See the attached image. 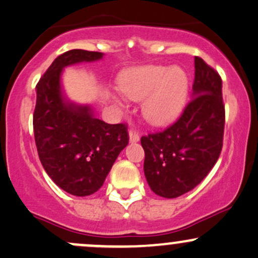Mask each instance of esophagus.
Wrapping results in <instances>:
<instances>
[{
  "label": "esophagus",
  "instance_id": "obj_1",
  "mask_svg": "<svg viewBox=\"0 0 258 258\" xmlns=\"http://www.w3.org/2000/svg\"><path fill=\"white\" fill-rule=\"evenodd\" d=\"M140 141V135L136 130H130V142L131 143H136Z\"/></svg>",
  "mask_w": 258,
  "mask_h": 258
}]
</instances>
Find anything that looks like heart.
Here are the masks:
<instances>
[{
	"mask_svg": "<svg viewBox=\"0 0 258 258\" xmlns=\"http://www.w3.org/2000/svg\"><path fill=\"white\" fill-rule=\"evenodd\" d=\"M118 89L124 98L143 100V117L149 123L163 126L182 111L187 100L188 77L180 67H136L121 73Z\"/></svg>",
	"mask_w": 258,
	"mask_h": 258,
	"instance_id": "1",
	"label": "heart"
}]
</instances>
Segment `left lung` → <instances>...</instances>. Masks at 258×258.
Listing matches in <instances>:
<instances>
[{
  "label": "left lung",
  "instance_id": "8db88e82",
  "mask_svg": "<svg viewBox=\"0 0 258 258\" xmlns=\"http://www.w3.org/2000/svg\"><path fill=\"white\" fill-rule=\"evenodd\" d=\"M194 94L183 112L164 131L142 136L144 175L155 195L176 198L191 191L216 165L223 147L225 109L222 78L195 57Z\"/></svg>",
  "mask_w": 258,
  "mask_h": 258
}]
</instances>
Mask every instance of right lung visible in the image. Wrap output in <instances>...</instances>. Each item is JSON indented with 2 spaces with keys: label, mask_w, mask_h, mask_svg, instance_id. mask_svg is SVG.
<instances>
[{
  "label": "right lung",
  "mask_w": 258,
  "mask_h": 258,
  "mask_svg": "<svg viewBox=\"0 0 258 258\" xmlns=\"http://www.w3.org/2000/svg\"><path fill=\"white\" fill-rule=\"evenodd\" d=\"M101 57L97 51H67L55 58L36 84L33 128L39 159L51 180L73 196L97 192L128 144L126 124L95 118L92 107L70 103L62 94L64 67Z\"/></svg>",
  "instance_id": "obj_1"
}]
</instances>
